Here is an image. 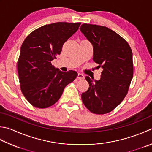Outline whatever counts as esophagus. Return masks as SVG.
Segmentation results:
<instances>
[{"label":"esophagus","instance_id":"34e87169","mask_svg":"<svg viewBox=\"0 0 152 152\" xmlns=\"http://www.w3.org/2000/svg\"><path fill=\"white\" fill-rule=\"evenodd\" d=\"M77 78L79 79V80H83L84 78V76L83 74L81 73H78V76H77Z\"/></svg>","mask_w":152,"mask_h":152}]
</instances>
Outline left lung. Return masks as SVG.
Wrapping results in <instances>:
<instances>
[{"label": "left lung", "mask_w": 152, "mask_h": 152, "mask_svg": "<svg viewBox=\"0 0 152 152\" xmlns=\"http://www.w3.org/2000/svg\"><path fill=\"white\" fill-rule=\"evenodd\" d=\"M93 45V60L102 67L99 80L89 76L82 102L94 114L111 112L123 102L133 77L132 52L127 41L107 27L83 23L80 28Z\"/></svg>", "instance_id": "8db88e82"}]
</instances>
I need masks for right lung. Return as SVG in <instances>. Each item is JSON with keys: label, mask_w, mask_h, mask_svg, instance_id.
<instances>
[{"label": "right lung", "mask_w": 152, "mask_h": 152, "mask_svg": "<svg viewBox=\"0 0 152 152\" xmlns=\"http://www.w3.org/2000/svg\"><path fill=\"white\" fill-rule=\"evenodd\" d=\"M79 23L45 25L23 41L17 62L21 91L37 108L49 107L60 99L66 86L78 76L76 71L61 72L51 61L60 55L63 44L78 29Z\"/></svg>", "instance_id": "right-lung-1"}]
</instances>
